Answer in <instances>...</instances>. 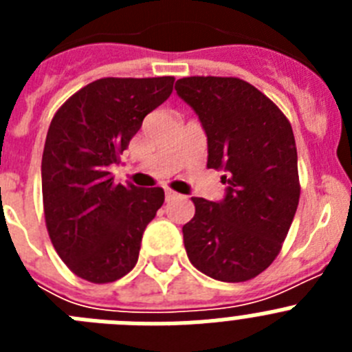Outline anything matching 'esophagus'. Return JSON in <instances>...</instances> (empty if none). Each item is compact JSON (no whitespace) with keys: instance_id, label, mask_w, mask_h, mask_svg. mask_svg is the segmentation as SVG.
I'll list each match as a JSON object with an SVG mask.
<instances>
[{"instance_id":"obj_1","label":"esophagus","mask_w":352,"mask_h":352,"mask_svg":"<svg viewBox=\"0 0 352 352\" xmlns=\"http://www.w3.org/2000/svg\"><path fill=\"white\" fill-rule=\"evenodd\" d=\"M176 197H178V194H176V192L170 190V188H166V199H167V201H173V199H176Z\"/></svg>"}]
</instances>
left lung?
Wrapping results in <instances>:
<instances>
[{"label":"left lung","mask_w":352,"mask_h":352,"mask_svg":"<svg viewBox=\"0 0 352 352\" xmlns=\"http://www.w3.org/2000/svg\"><path fill=\"white\" fill-rule=\"evenodd\" d=\"M176 93L208 138V167L222 170L226 197H192L183 226L186 256L222 282L250 280L275 261L298 203V153L291 123L268 96L238 77H183Z\"/></svg>","instance_id":"left-lung-1"}]
</instances>
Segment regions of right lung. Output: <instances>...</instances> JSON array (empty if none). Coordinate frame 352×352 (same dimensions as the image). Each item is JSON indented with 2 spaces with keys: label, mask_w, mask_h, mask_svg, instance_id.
Wrapping results in <instances>:
<instances>
[{
  "label": "right lung",
  "mask_w": 352,
  "mask_h": 352,
  "mask_svg": "<svg viewBox=\"0 0 352 352\" xmlns=\"http://www.w3.org/2000/svg\"><path fill=\"white\" fill-rule=\"evenodd\" d=\"M173 84L169 76L104 77L74 93L52 118L42 157L45 226L58 256L84 280L109 284L138 263L164 190L116 185L111 167Z\"/></svg>",
  "instance_id": "right-lung-1"
}]
</instances>
